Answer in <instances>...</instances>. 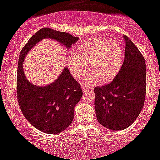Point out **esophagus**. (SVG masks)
<instances>
[{"instance_id": "34e87169", "label": "esophagus", "mask_w": 160, "mask_h": 160, "mask_svg": "<svg viewBox=\"0 0 160 160\" xmlns=\"http://www.w3.org/2000/svg\"><path fill=\"white\" fill-rule=\"evenodd\" d=\"M82 90H83V92L85 93V92H92L93 91V89L92 88H89V87H82Z\"/></svg>"}]
</instances>
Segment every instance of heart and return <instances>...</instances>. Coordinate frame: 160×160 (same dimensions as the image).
I'll use <instances>...</instances> for the list:
<instances>
[{"instance_id": "obj_1", "label": "heart", "mask_w": 160, "mask_h": 160, "mask_svg": "<svg viewBox=\"0 0 160 160\" xmlns=\"http://www.w3.org/2000/svg\"><path fill=\"white\" fill-rule=\"evenodd\" d=\"M124 52L117 41L89 38L77 47L76 54H70L68 66L71 74L80 79L88 64L91 70L80 78L83 85H106L116 78L124 62Z\"/></svg>"}]
</instances>
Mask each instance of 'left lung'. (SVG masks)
Here are the masks:
<instances>
[{"instance_id": "left-lung-1", "label": "left lung", "mask_w": 160, "mask_h": 160, "mask_svg": "<svg viewBox=\"0 0 160 160\" xmlns=\"http://www.w3.org/2000/svg\"><path fill=\"white\" fill-rule=\"evenodd\" d=\"M124 61L118 75L108 85L97 87L95 109L97 120L106 128L121 131L128 128L143 109L147 71L143 56L128 36Z\"/></svg>"}]
</instances>
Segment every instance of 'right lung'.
<instances>
[{
	"label": "right lung",
	"mask_w": 160,
	"mask_h": 160,
	"mask_svg": "<svg viewBox=\"0 0 160 160\" xmlns=\"http://www.w3.org/2000/svg\"><path fill=\"white\" fill-rule=\"evenodd\" d=\"M52 38L70 48L79 38L64 32L42 28L29 38L21 51L17 77V96L22 114L32 126L45 134H54L65 130L73 122L74 107L82 96L80 83L64 68L60 76L45 87L32 84L26 79L22 63L26 54L43 38Z\"/></svg>",
	"instance_id": "obj_1"
}]
</instances>
